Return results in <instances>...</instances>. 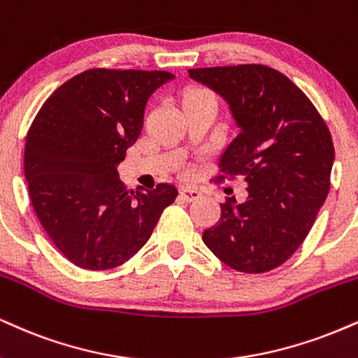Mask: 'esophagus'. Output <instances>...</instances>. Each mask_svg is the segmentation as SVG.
I'll list each match as a JSON object with an SVG mask.
<instances>
[{
	"label": "esophagus",
	"mask_w": 358,
	"mask_h": 358,
	"mask_svg": "<svg viewBox=\"0 0 358 358\" xmlns=\"http://www.w3.org/2000/svg\"><path fill=\"white\" fill-rule=\"evenodd\" d=\"M180 196H182L185 201H195V200H198V198L201 196V193L198 192L196 188L182 187V188H180Z\"/></svg>",
	"instance_id": "34e87169"
}]
</instances>
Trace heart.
I'll use <instances>...</instances> for the list:
<instances>
[{
  "label": "heart",
  "mask_w": 358,
  "mask_h": 358,
  "mask_svg": "<svg viewBox=\"0 0 358 358\" xmlns=\"http://www.w3.org/2000/svg\"><path fill=\"white\" fill-rule=\"evenodd\" d=\"M200 98H215V96H213V94L206 93V92H193V93H190V94H188L187 101H193V100H200Z\"/></svg>",
  "instance_id": "b5f03b06"
}]
</instances>
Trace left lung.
I'll list each match as a JSON object with an SVG mask.
<instances>
[{
  "label": "left lung",
  "instance_id": "obj_1",
  "mask_svg": "<svg viewBox=\"0 0 358 358\" xmlns=\"http://www.w3.org/2000/svg\"><path fill=\"white\" fill-rule=\"evenodd\" d=\"M230 106L238 135L222 155V175L242 176L248 196L220 205L206 247L243 273H265L296 252L330 190L335 150L313 103L283 73L265 64L188 70Z\"/></svg>",
  "mask_w": 358,
  "mask_h": 358
}]
</instances>
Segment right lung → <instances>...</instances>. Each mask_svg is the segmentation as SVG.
<instances>
[{
	"instance_id": "obj_1",
	"label": "right lung",
	"mask_w": 358,
	"mask_h": 358,
	"mask_svg": "<svg viewBox=\"0 0 358 358\" xmlns=\"http://www.w3.org/2000/svg\"><path fill=\"white\" fill-rule=\"evenodd\" d=\"M168 71L93 68L56 88L24 143V176L41 227L80 268L123 265L148 242L178 190H128L116 165L143 128L148 98Z\"/></svg>"
}]
</instances>
